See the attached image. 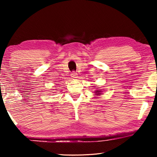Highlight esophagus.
I'll list each match as a JSON object with an SVG mask.
<instances>
[{
  "label": "esophagus",
  "instance_id": "1",
  "mask_svg": "<svg viewBox=\"0 0 157 157\" xmlns=\"http://www.w3.org/2000/svg\"><path fill=\"white\" fill-rule=\"evenodd\" d=\"M71 77H72V78H77V74H76V71H73L71 73Z\"/></svg>",
  "mask_w": 157,
  "mask_h": 157
}]
</instances>
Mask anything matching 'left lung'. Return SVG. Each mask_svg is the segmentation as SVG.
I'll use <instances>...</instances> for the list:
<instances>
[{
	"instance_id": "obj_1",
	"label": "left lung",
	"mask_w": 157,
	"mask_h": 157,
	"mask_svg": "<svg viewBox=\"0 0 157 157\" xmlns=\"http://www.w3.org/2000/svg\"><path fill=\"white\" fill-rule=\"evenodd\" d=\"M101 91H96V94H99V93H101Z\"/></svg>"
}]
</instances>
